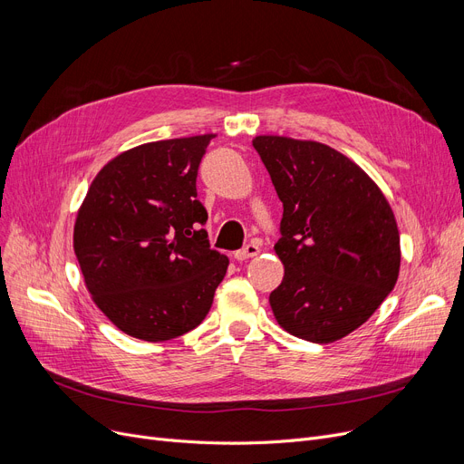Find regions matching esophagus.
<instances>
[{"label":"esophagus","instance_id":"34e87169","mask_svg":"<svg viewBox=\"0 0 464 464\" xmlns=\"http://www.w3.org/2000/svg\"><path fill=\"white\" fill-rule=\"evenodd\" d=\"M259 245H256V242H250V245H246L245 248H240L235 252V259L237 261H245V259H250V257H256L259 254Z\"/></svg>","mask_w":464,"mask_h":464}]
</instances>
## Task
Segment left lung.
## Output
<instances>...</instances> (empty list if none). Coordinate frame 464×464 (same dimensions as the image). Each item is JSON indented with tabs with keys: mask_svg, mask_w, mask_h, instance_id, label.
<instances>
[{
	"mask_svg": "<svg viewBox=\"0 0 464 464\" xmlns=\"http://www.w3.org/2000/svg\"><path fill=\"white\" fill-rule=\"evenodd\" d=\"M252 144L284 205L275 318L308 343H334L367 322L397 284L395 214L376 182L327 144L280 135Z\"/></svg>",
	"mask_w": 464,
	"mask_h": 464,
	"instance_id": "8db88e82",
	"label": "left lung"
}]
</instances>
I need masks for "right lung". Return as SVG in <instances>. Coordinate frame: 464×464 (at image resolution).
<instances>
[{
	"label": "right lung",
	"mask_w": 464,
	"mask_h": 464,
	"mask_svg": "<svg viewBox=\"0 0 464 464\" xmlns=\"http://www.w3.org/2000/svg\"><path fill=\"white\" fill-rule=\"evenodd\" d=\"M214 133L135 146L112 158L77 212L72 248L92 301L130 336L161 343L198 327L229 259L201 226L198 169Z\"/></svg>",
	"instance_id": "1"
}]
</instances>
